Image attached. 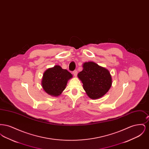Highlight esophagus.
<instances>
[{
    "instance_id": "34e87169",
    "label": "esophagus",
    "mask_w": 149,
    "mask_h": 149,
    "mask_svg": "<svg viewBox=\"0 0 149 149\" xmlns=\"http://www.w3.org/2000/svg\"><path fill=\"white\" fill-rule=\"evenodd\" d=\"M72 74H73L74 76L76 77V76L77 75V74H78V71H77V70H74V71H73V72H72Z\"/></svg>"
}]
</instances>
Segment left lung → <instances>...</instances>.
<instances>
[{"instance_id": "obj_1", "label": "left lung", "mask_w": 149, "mask_h": 149, "mask_svg": "<svg viewBox=\"0 0 149 149\" xmlns=\"http://www.w3.org/2000/svg\"><path fill=\"white\" fill-rule=\"evenodd\" d=\"M83 89L91 99H99L111 88L112 80L109 71L93 61L83 64V70L78 74Z\"/></svg>"}]
</instances>
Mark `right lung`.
<instances>
[{"instance_id": "obj_1", "label": "right lung", "mask_w": 149, "mask_h": 149, "mask_svg": "<svg viewBox=\"0 0 149 149\" xmlns=\"http://www.w3.org/2000/svg\"><path fill=\"white\" fill-rule=\"evenodd\" d=\"M72 75L60 65H55L44 72L41 80V85L44 91L53 97L61 94Z\"/></svg>"}]
</instances>
